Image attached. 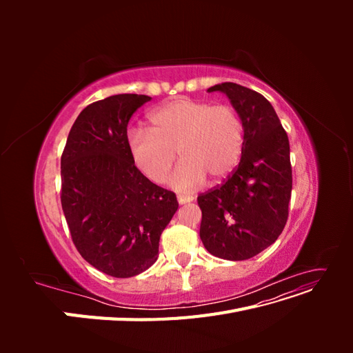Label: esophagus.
Wrapping results in <instances>:
<instances>
[{"mask_svg":"<svg viewBox=\"0 0 353 353\" xmlns=\"http://www.w3.org/2000/svg\"><path fill=\"white\" fill-rule=\"evenodd\" d=\"M194 199L191 197V196H178V203L179 205H185V203H190V201H193Z\"/></svg>","mask_w":353,"mask_h":353,"instance_id":"obj_1","label":"esophagus"}]
</instances>
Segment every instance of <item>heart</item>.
<instances>
[{
	"instance_id": "heart-1",
	"label": "heart",
	"mask_w": 353,
	"mask_h": 353,
	"mask_svg": "<svg viewBox=\"0 0 353 353\" xmlns=\"http://www.w3.org/2000/svg\"><path fill=\"white\" fill-rule=\"evenodd\" d=\"M148 123L150 131L134 128L126 143L135 166L154 184L168 179L176 152L183 162L170 184L178 191L197 188L206 176L218 183L239 165L244 128L230 104L176 99L156 109Z\"/></svg>"
}]
</instances>
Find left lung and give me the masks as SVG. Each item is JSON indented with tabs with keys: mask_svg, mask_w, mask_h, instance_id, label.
Masks as SVG:
<instances>
[{
	"mask_svg": "<svg viewBox=\"0 0 353 353\" xmlns=\"http://www.w3.org/2000/svg\"><path fill=\"white\" fill-rule=\"evenodd\" d=\"M228 95L244 128L241 159L223 183L200 193V239L209 253L245 261L275 243L288 218L292 163L288 137L262 94L234 82L208 90Z\"/></svg>",
	"mask_w": 353,
	"mask_h": 353,
	"instance_id": "obj_1",
	"label": "left lung"
}]
</instances>
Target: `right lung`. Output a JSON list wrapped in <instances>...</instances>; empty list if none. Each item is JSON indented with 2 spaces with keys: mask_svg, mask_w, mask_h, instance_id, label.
I'll return each instance as SVG.
<instances>
[{
  "mask_svg": "<svg viewBox=\"0 0 353 353\" xmlns=\"http://www.w3.org/2000/svg\"><path fill=\"white\" fill-rule=\"evenodd\" d=\"M148 95L94 101L72 125L61 154V208L74 248L99 271L128 279L156 262L175 193L153 184L128 148V122Z\"/></svg>",
  "mask_w": 353,
  "mask_h": 353,
  "instance_id": "right-lung-1",
  "label": "right lung"
}]
</instances>
